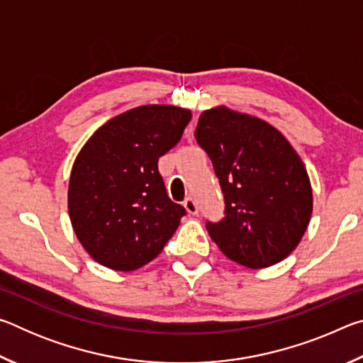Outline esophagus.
Instances as JSON below:
<instances>
[{"mask_svg": "<svg viewBox=\"0 0 363 363\" xmlns=\"http://www.w3.org/2000/svg\"><path fill=\"white\" fill-rule=\"evenodd\" d=\"M184 208H186L189 214L199 213V206H196V201L192 199V196H187V199L184 200Z\"/></svg>", "mask_w": 363, "mask_h": 363, "instance_id": "1", "label": "esophagus"}]
</instances>
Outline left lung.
Here are the masks:
<instances>
[{
    "instance_id": "left-lung-1",
    "label": "left lung",
    "mask_w": 363,
    "mask_h": 363,
    "mask_svg": "<svg viewBox=\"0 0 363 363\" xmlns=\"http://www.w3.org/2000/svg\"><path fill=\"white\" fill-rule=\"evenodd\" d=\"M195 138L224 195V218L206 220L219 250L250 269L285 259L312 214L309 176L290 143L269 123L225 107L201 113Z\"/></svg>"
}]
</instances>
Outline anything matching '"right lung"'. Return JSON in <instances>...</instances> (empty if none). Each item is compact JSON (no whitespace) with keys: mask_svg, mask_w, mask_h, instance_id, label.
I'll return each mask as SVG.
<instances>
[{"mask_svg":"<svg viewBox=\"0 0 363 363\" xmlns=\"http://www.w3.org/2000/svg\"><path fill=\"white\" fill-rule=\"evenodd\" d=\"M192 113L140 106L101 126L73 163L69 214L94 261L134 270L157 257L173 237L184 206L168 196L158 158L179 143Z\"/></svg>","mask_w":363,"mask_h":363,"instance_id":"obj_1","label":"right lung"}]
</instances>
